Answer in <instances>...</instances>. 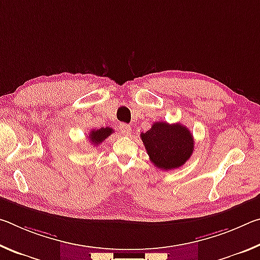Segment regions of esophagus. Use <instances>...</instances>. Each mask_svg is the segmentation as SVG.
I'll list each match as a JSON object with an SVG mask.
<instances>
[{
	"mask_svg": "<svg viewBox=\"0 0 260 260\" xmlns=\"http://www.w3.org/2000/svg\"><path fill=\"white\" fill-rule=\"evenodd\" d=\"M119 131H120V133H121V134H124V135H128V134H131V131H132V128H131V126H129V125L120 124V125H119Z\"/></svg>",
	"mask_w": 260,
	"mask_h": 260,
	"instance_id": "obj_1",
	"label": "esophagus"
}]
</instances>
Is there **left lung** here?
Returning <instances> with one entry per match:
<instances>
[{
	"label": "left lung",
	"instance_id": "1",
	"mask_svg": "<svg viewBox=\"0 0 260 260\" xmlns=\"http://www.w3.org/2000/svg\"><path fill=\"white\" fill-rule=\"evenodd\" d=\"M149 158L157 169L169 171L181 167L193 151V138L186 126L157 121L141 133Z\"/></svg>",
	"mask_w": 260,
	"mask_h": 260
}]
</instances>
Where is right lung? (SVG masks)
<instances>
[{
    "mask_svg": "<svg viewBox=\"0 0 260 260\" xmlns=\"http://www.w3.org/2000/svg\"><path fill=\"white\" fill-rule=\"evenodd\" d=\"M113 133V129L110 128V127H102L100 129H93L89 133V141L91 142V144L94 146H99L100 143H102L103 141L109 138L110 134Z\"/></svg>",
    "mask_w": 260,
    "mask_h": 260,
    "instance_id": "right-lung-1",
    "label": "right lung"
}]
</instances>
